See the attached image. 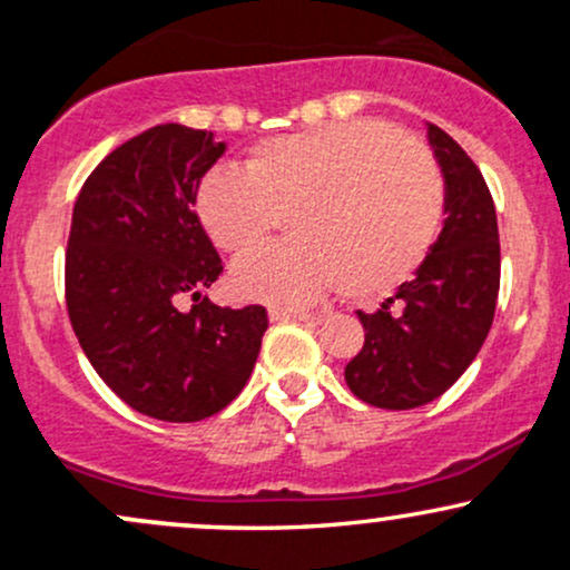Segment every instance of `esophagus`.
<instances>
[{
	"instance_id": "34e87169",
	"label": "esophagus",
	"mask_w": 570,
	"mask_h": 570,
	"mask_svg": "<svg viewBox=\"0 0 570 570\" xmlns=\"http://www.w3.org/2000/svg\"><path fill=\"white\" fill-rule=\"evenodd\" d=\"M267 316H271V322H307V318H316L313 313L297 311V307H271Z\"/></svg>"
}]
</instances>
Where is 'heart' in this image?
<instances>
[{"instance_id": "obj_1", "label": "heart", "mask_w": 570, "mask_h": 570, "mask_svg": "<svg viewBox=\"0 0 570 570\" xmlns=\"http://www.w3.org/2000/svg\"><path fill=\"white\" fill-rule=\"evenodd\" d=\"M195 212L212 244L244 254L284 219L289 244L238 259L244 299L303 305L343 284L375 294L423 263L442 225L440 168L421 141L375 120L330 122L265 141L244 171L203 176Z\"/></svg>"}]
</instances>
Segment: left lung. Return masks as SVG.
<instances>
[{"instance_id":"1","label":"left lung","mask_w":570,"mask_h":570,"mask_svg":"<svg viewBox=\"0 0 570 570\" xmlns=\"http://www.w3.org/2000/svg\"><path fill=\"white\" fill-rule=\"evenodd\" d=\"M429 144L444 179V222L415 276L375 313L358 311L364 345L345 364L362 402L412 410L466 372L493 324L501 281L499 219L474 160L434 122Z\"/></svg>"}]
</instances>
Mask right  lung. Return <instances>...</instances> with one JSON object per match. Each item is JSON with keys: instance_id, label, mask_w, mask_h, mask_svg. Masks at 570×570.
I'll return each instance as SVG.
<instances>
[{"instance_id": "add662e5", "label": "right lung", "mask_w": 570, "mask_h": 570, "mask_svg": "<svg viewBox=\"0 0 570 570\" xmlns=\"http://www.w3.org/2000/svg\"><path fill=\"white\" fill-rule=\"evenodd\" d=\"M227 144L163 122L98 163L75 203L67 307L85 356L136 412L195 423L240 394L267 330L263 305L219 307L203 289L222 259L195 195ZM193 296L196 305H178Z\"/></svg>"}]
</instances>
